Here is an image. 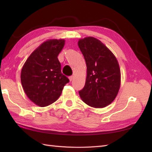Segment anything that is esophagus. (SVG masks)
<instances>
[{"mask_svg":"<svg viewBox=\"0 0 152 152\" xmlns=\"http://www.w3.org/2000/svg\"><path fill=\"white\" fill-rule=\"evenodd\" d=\"M69 80H70V81L71 82V81H72V80H73V79H74V76H69Z\"/></svg>","mask_w":152,"mask_h":152,"instance_id":"obj_1","label":"esophagus"}]
</instances>
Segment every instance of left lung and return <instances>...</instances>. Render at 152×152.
<instances>
[{"instance_id": "8db88e82", "label": "left lung", "mask_w": 152, "mask_h": 152, "mask_svg": "<svg viewBox=\"0 0 152 152\" xmlns=\"http://www.w3.org/2000/svg\"><path fill=\"white\" fill-rule=\"evenodd\" d=\"M87 65L85 86L80 98L93 108H104L114 101L121 85L118 61L112 51L96 38L88 37L78 40Z\"/></svg>"}]
</instances>
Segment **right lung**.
I'll list each match as a JSON object with an SVG mask.
<instances>
[{
  "label": "right lung",
  "instance_id": "add662e5",
  "mask_svg": "<svg viewBox=\"0 0 152 152\" xmlns=\"http://www.w3.org/2000/svg\"><path fill=\"white\" fill-rule=\"evenodd\" d=\"M64 39H50L40 44L27 58L21 72L25 94L35 104L44 107L59 99L69 78L61 73L57 56Z\"/></svg>",
  "mask_w": 152,
  "mask_h": 152
}]
</instances>
